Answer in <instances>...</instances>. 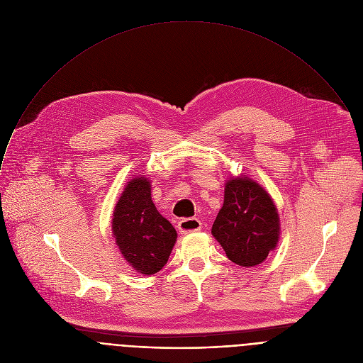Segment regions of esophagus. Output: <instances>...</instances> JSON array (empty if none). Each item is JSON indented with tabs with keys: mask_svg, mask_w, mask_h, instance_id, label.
Returning a JSON list of instances; mask_svg holds the SVG:
<instances>
[{
	"mask_svg": "<svg viewBox=\"0 0 363 363\" xmlns=\"http://www.w3.org/2000/svg\"><path fill=\"white\" fill-rule=\"evenodd\" d=\"M178 230L181 234H188L201 230V221L198 218H182L178 221Z\"/></svg>",
	"mask_w": 363,
	"mask_h": 363,
	"instance_id": "34e87169",
	"label": "esophagus"
}]
</instances>
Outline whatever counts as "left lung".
Here are the masks:
<instances>
[{"instance_id": "obj_1", "label": "left lung", "mask_w": 363, "mask_h": 363, "mask_svg": "<svg viewBox=\"0 0 363 363\" xmlns=\"http://www.w3.org/2000/svg\"><path fill=\"white\" fill-rule=\"evenodd\" d=\"M279 214L270 195L248 178L227 182L213 235L230 260L242 267L263 263L279 241Z\"/></svg>"}]
</instances>
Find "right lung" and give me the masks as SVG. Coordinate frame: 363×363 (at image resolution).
Wrapping results in <instances>:
<instances>
[{"label": "right lung", "instance_id": "obj_1", "mask_svg": "<svg viewBox=\"0 0 363 363\" xmlns=\"http://www.w3.org/2000/svg\"><path fill=\"white\" fill-rule=\"evenodd\" d=\"M112 230L126 262L142 274H155L167 264L177 231L150 198L146 178L132 179L113 213Z\"/></svg>", "mask_w": 363, "mask_h": 363}]
</instances>
